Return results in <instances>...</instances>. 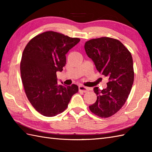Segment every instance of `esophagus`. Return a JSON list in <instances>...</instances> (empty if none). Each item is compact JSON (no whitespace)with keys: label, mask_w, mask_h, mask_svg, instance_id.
<instances>
[{"label":"esophagus","mask_w":152,"mask_h":152,"mask_svg":"<svg viewBox=\"0 0 152 152\" xmlns=\"http://www.w3.org/2000/svg\"><path fill=\"white\" fill-rule=\"evenodd\" d=\"M88 91V88H86V87L83 86H79V91H82L83 93H86Z\"/></svg>","instance_id":"esophagus-1"}]
</instances>
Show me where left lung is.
<instances>
[{"mask_svg": "<svg viewBox=\"0 0 152 152\" xmlns=\"http://www.w3.org/2000/svg\"><path fill=\"white\" fill-rule=\"evenodd\" d=\"M84 48L96 70L109 80L106 89H93L97 99L89 110L99 117H110L121 108L130 94L134 82L132 56L120 41L109 37L87 41Z\"/></svg>", "mask_w": 152, "mask_h": 152, "instance_id": "8db88e82", "label": "left lung"}]
</instances>
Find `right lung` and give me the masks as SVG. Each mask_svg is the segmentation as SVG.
<instances>
[{
	"instance_id": "add662e5",
	"label": "right lung",
	"mask_w": 152,
	"mask_h": 152,
	"mask_svg": "<svg viewBox=\"0 0 152 152\" xmlns=\"http://www.w3.org/2000/svg\"><path fill=\"white\" fill-rule=\"evenodd\" d=\"M80 41L47 31L32 38L25 48L20 63L22 83L28 100L42 115L53 117L62 113L78 91L75 84H58L56 72L63 70L65 55Z\"/></svg>"
}]
</instances>
